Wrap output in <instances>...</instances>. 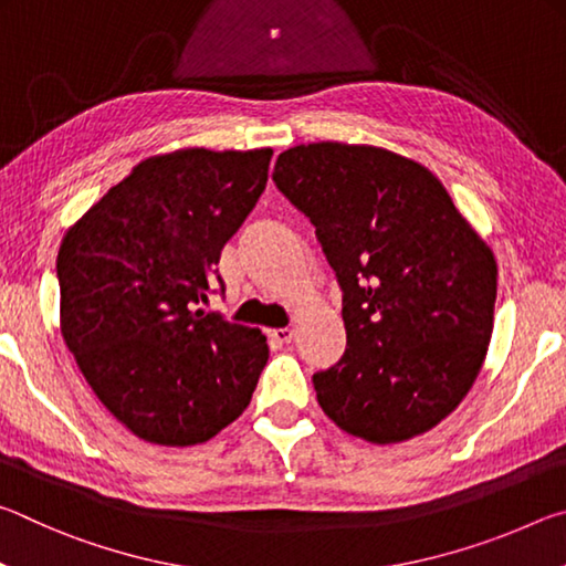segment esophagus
Returning <instances> with one entry per match:
<instances>
[{
	"instance_id": "34e87169",
	"label": "esophagus",
	"mask_w": 566,
	"mask_h": 566,
	"mask_svg": "<svg viewBox=\"0 0 566 566\" xmlns=\"http://www.w3.org/2000/svg\"><path fill=\"white\" fill-rule=\"evenodd\" d=\"M270 337H272L274 342H280V344H286V342H292V337H294V329H292V327H280V329H270Z\"/></svg>"
}]
</instances>
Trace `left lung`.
Masks as SVG:
<instances>
[{"instance_id":"left-lung-1","label":"left lung","mask_w":566,"mask_h":566,"mask_svg":"<svg viewBox=\"0 0 566 566\" xmlns=\"http://www.w3.org/2000/svg\"><path fill=\"white\" fill-rule=\"evenodd\" d=\"M274 185L317 227L347 349L312 377L334 424L371 444L437 427L472 389L494 327L496 262L432 171L369 145L282 151Z\"/></svg>"}]
</instances>
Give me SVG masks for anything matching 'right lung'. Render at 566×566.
I'll use <instances>...</instances> for the list:
<instances>
[{
	"mask_svg": "<svg viewBox=\"0 0 566 566\" xmlns=\"http://www.w3.org/2000/svg\"><path fill=\"white\" fill-rule=\"evenodd\" d=\"M270 159V147L149 157L62 239V337L102 405L145 442L212 439L247 409L270 359L260 329L197 310Z\"/></svg>",
	"mask_w": 566,
	"mask_h": 566,
	"instance_id": "add662e5",
	"label": "right lung"
}]
</instances>
